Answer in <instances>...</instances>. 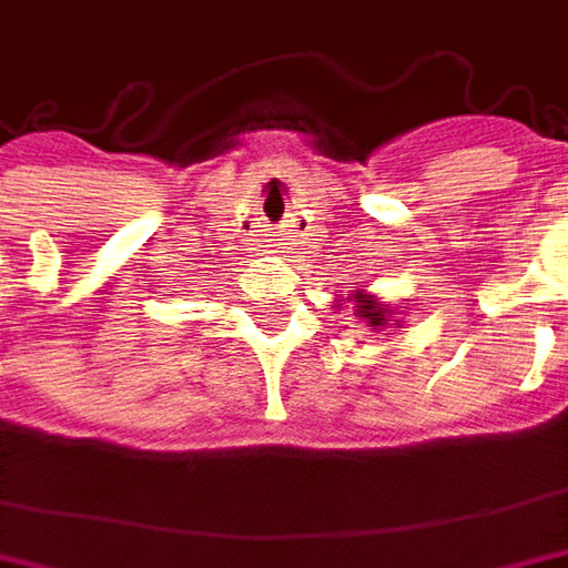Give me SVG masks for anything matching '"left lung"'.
<instances>
[{
	"label": "left lung",
	"instance_id": "left-lung-1",
	"mask_svg": "<svg viewBox=\"0 0 568 568\" xmlns=\"http://www.w3.org/2000/svg\"><path fill=\"white\" fill-rule=\"evenodd\" d=\"M356 311H358V317H365L372 327H384V314H387V308H378L372 298H358Z\"/></svg>",
	"mask_w": 568,
	"mask_h": 568
}]
</instances>
